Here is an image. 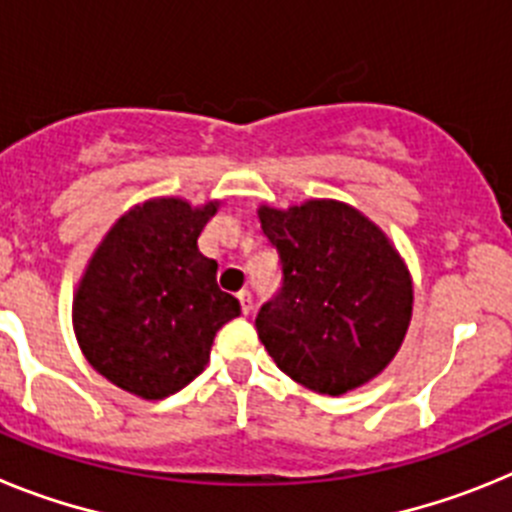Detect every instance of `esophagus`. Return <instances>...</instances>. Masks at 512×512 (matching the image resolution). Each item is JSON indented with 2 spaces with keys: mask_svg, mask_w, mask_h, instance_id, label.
<instances>
[{
  "mask_svg": "<svg viewBox=\"0 0 512 512\" xmlns=\"http://www.w3.org/2000/svg\"><path fill=\"white\" fill-rule=\"evenodd\" d=\"M238 300H241L243 315H248V312L253 310V297H251V292H248V289H241V292H238Z\"/></svg>",
  "mask_w": 512,
  "mask_h": 512,
  "instance_id": "obj_1",
  "label": "esophagus"
}]
</instances>
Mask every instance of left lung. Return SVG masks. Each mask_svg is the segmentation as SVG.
Returning <instances> with one entry per match:
<instances>
[{
	"mask_svg": "<svg viewBox=\"0 0 512 512\" xmlns=\"http://www.w3.org/2000/svg\"><path fill=\"white\" fill-rule=\"evenodd\" d=\"M282 289L256 330L287 377L318 395L372 382L400 351L413 318V277L379 225L338 200L261 205Z\"/></svg>",
	"mask_w": 512,
	"mask_h": 512,
	"instance_id": "1",
	"label": "left lung"
}]
</instances>
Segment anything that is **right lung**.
Wrapping results in <instances>:
<instances>
[{
  "instance_id": "1",
  "label": "right lung",
  "mask_w": 512,
  "mask_h": 512,
  "mask_svg": "<svg viewBox=\"0 0 512 512\" xmlns=\"http://www.w3.org/2000/svg\"><path fill=\"white\" fill-rule=\"evenodd\" d=\"M217 207L182 197L133 205L81 274L71 307L81 354L130 395L164 400L187 387L210 361L217 330L241 315L197 246Z\"/></svg>"
}]
</instances>
